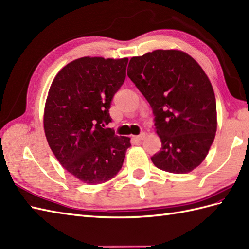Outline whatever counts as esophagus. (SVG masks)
I'll use <instances>...</instances> for the list:
<instances>
[{"instance_id": "1", "label": "esophagus", "mask_w": 249, "mask_h": 249, "mask_svg": "<svg viewBox=\"0 0 249 249\" xmlns=\"http://www.w3.org/2000/svg\"><path fill=\"white\" fill-rule=\"evenodd\" d=\"M145 136H146L145 133H142V134H140V135H138V136H134V138H135L137 141H141V140H143V139L145 138Z\"/></svg>"}]
</instances>
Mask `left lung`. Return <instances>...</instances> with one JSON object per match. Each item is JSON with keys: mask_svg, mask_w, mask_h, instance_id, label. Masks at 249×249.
I'll list each match as a JSON object with an SVG mask.
<instances>
[{"mask_svg": "<svg viewBox=\"0 0 249 249\" xmlns=\"http://www.w3.org/2000/svg\"><path fill=\"white\" fill-rule=\"evenodd\" d=\"M127 76L149 102L161 149L151 160L160 170L184 174L204 160L217 129L213 87L194 57L158 49L129 61Z\"/></svg>", "mask_w": 249, "mask_h": 249, "instance_id": "8db88e82", "label": "left lung"}]
</instances>
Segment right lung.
<instances>
[{"label":"right lung","instance_id":"1","mask_svg":"<svg viewBox=\"0 0 249 249\" xmlns=\"http://www.w3.org/2000/svg\"><path fill=\"white\" fill-rule=\"evenodd\" d=\"M128 59L84 56L57 72L44 111L45 135L56 160L89 185L114 178L123 166L128 137L104 128L109 109L126 78Z\"/></svg>","mask_w":249,"mask_h":249}]
</instances>
